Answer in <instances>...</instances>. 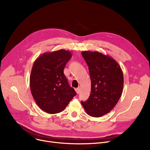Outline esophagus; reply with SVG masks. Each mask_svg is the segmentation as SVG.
<instances>
[{
  "label": "esophagus",
  "mask_w": 150,
  "mask_h": 150,
  "mask_svg": "<svg viewBox=\"0 0 150 150\" xmlns=\"http://www.w3.org/2000/svg\"><path fill=\"white\" fill-rule=\"evenodd\" d=\"M75 91L76 92V93H79L80 92V88H76L75 89Z\"/></svg>",
  "instance_id": "34e87169"
}]
</instances>
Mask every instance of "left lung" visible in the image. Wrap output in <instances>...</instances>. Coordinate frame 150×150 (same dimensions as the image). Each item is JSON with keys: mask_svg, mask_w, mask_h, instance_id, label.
Masks as SVG:
<instances>
[{"mask_svg": "<svg viewBox=\"0 0 150 150\" xmlns=\"http://www.w3.org/2000/svg\"><path fill=\"white\" fill-rule=\"evenodd\" d=\"M91 80V95L81 104L87 114L100 117L109 112L119 101L123 88L122 70L112 57L98 52L83 51Z\"/></svg>", "mask_w": 150, "mask_h": 150, "instance_id": "8db88e82", "label": "left lung"}]
</instances>
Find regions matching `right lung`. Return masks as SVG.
Masks as SVG:
<instances>
[{"mask_svg":"<svg viewBox=\"0 0 150 150\" xmlns=\"http://www.w3.org/2000/svg\"><path fill=\"white\" fill-rule=\"evenodd\" d=\"M71 52L59 50L42 54L35 61L30 77L32 96L42 111L49 114L62 111L76 96L64 74Z\"/></svg>","mask_w":150,"mask_h":150,"instance_id":"add662e5","label":"right lung"}]
</instances>
